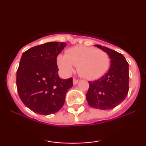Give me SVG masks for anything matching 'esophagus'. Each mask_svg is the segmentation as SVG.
I'll return each instance as SVG.
<instances>
[{
  "instance_id": "esophagus-1",
  "label": "esophagus",
  "mask_w": 146,
  "mask_h": 146,
  "mask_svg": "<svg viewBox=\"0 0 146 146\" xmlns=\"http://www.w3.org/2000/svg\"><path fill=\"white\" fill-rule=\"evenodd\" d=\"M78 82H79L78 80H77V79H75V78L73 79V84H74V85L77 84H78Z\"/></svg>"
}]
</instances>
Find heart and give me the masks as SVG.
Here are the masks:
<instances>
[{"mask_svg":"<svg viewBox=\"0 0 146 146\" xmlns=\"http://www.w3.org/2000/svg\"><path fill=\"white\" fill-rule=\"evenodd\" d=\"M58 67L65 75L71 74L74 66L79 74L89 80L101 78L108 71L110 59L106 52L86 46L69 48L66 55H60L57 59Z\"/></svg>","mask_w":146,"mask_h":146,"instance_id":"heart-1","label":"heart"}]
</instances>
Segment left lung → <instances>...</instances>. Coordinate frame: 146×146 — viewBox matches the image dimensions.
Masks as SVG:
<instances>
[{"label":"left lung","instance_id":"1","mask_svg":"<svg viewBox=\"0 0 146 146\" xmlns=\"http://www.w3.org/2000/svg\"><path fill=\"white\" fill-rule=\"evenodd\" d=\"M106 52L110 59V67L107 73L98 80L88 82L89 88L86 94L88 105L100 110H110L121 103L129 90L128 63L121 53L109 48L95 44Z\"/></svg>","mask_w":146,"mask_h":146}]
</instances>
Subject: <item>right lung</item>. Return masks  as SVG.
<instances>
[{
	"mask_svg": "<svg viewBox=\"0 0 146 146\" xmlns=\"http://www.w3.org/2000/svg\"><path fill=\"white\" fill-rule=\"evenodd\" d=\"M65 42H49L23 53L16 73V86L23 104L40 115L54 114L61 109L73 78L58 75L57 57Z\"/></svg>",
	"mask_w": 146,
	"mask_h": 146,
	"instance_id": "obj_1",
	"label": "right lung"
}]
</instances>
